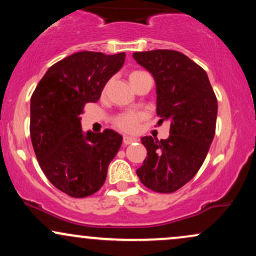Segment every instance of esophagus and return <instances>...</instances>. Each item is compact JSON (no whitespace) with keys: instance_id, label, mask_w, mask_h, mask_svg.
Segmentation results:
<instances>
[{"instance_id":"obj_1","label":"esophagus","mask_w":256,"mask_h":256,"mask_svg":"<svg viewBox=\"0 0 256 256\" xmlns=\"http://www.w3.org/2000/svg\"><path fill=\"white\" fill-rule=\"evenodd\" d=\"M122 142H124V144H131V143H134L137 142V138L134 137H130V136H124V138H122Z\"/></svg>"}]
</instances>
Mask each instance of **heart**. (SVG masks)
Segmentation results:
<instances>
[{"label": "heart", "mask_w": 256, "mask_h": 256, "mask_svg": "<svg viewBox=\"0 0 256 256\" xmlns=\"http://www.w3.org/2000/svg\"><path fill=\"white\" fill-rule=\"evenodd\" d=\"M142 74H144V72H140V71L132 72L130 74L131 84L134 83L137 78H140ZM140 119H142V116H140V114L132 113V112H130V113H122V114H119V116H116V118H114L113 122L119 130L125 131V132H134L137 130L138 122H140Z\"/></svg>", "instance_id": "obj_1"}]
</instances>
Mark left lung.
I'll list each match as a JSON object with an SVG mask.
<instances>
[{"label": "left lung", "mask_w": 256, "mask_h": 256, "mask_svg": "<svg viewBox=\"0 0 256 256\" xmlns=\"http://www.w3.org/2000/svg\"><path fill=\"white\" fill-rule=\"evenodd\" d=\"M132 56L155 79L158 124H171L167 140H140L146 158L137 176L152 192H174L192 180L207 156L218 101L204 70L183 52L158 49Z\"/></svg>", "instance_id": "left-lung-1"}]
</instances>
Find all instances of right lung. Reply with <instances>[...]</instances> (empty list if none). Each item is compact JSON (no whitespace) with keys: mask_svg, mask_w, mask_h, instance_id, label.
Returning <instances> with one entry per match:
<instances>
[{"mask_svg":"<svg viewBox=\"0 0 256 256\" xmlns=\"http://www.w3.org/2000/svg\"><path fill=\"white\" fill-rule=\"evenodd\" d=\"M125 52H79L54 64L31 96L30 134L38 164L49 182L71 198L101 189L122 146L118 132L83 134L80 114L98 102L106 83L122 67Z\"/></svg>","mask_w":256,"mask_h":256,"instance_id":"add662e5","label":"right lung"}]
</instances>
